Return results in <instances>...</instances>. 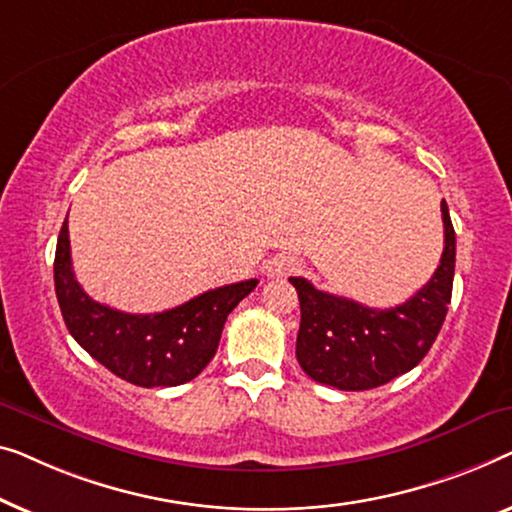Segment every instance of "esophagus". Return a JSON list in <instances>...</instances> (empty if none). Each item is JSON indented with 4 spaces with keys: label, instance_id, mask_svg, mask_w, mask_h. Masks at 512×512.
<instances>
[{
    "label": "esophagus",
    "instance_id": "obj_1",
    "mask_svg": "<svg viewBox=\"0 0 512 512\" xmlns=\"http://www.w3.org/2000/svg\"><path fill=\"white\" fill-rule=\"evenodd\" d=\"M299 266H301L299 259L294 255H278L271 259L266 273H269L271 278H287V276H292V273H297Z\"/></svg>",
    "mask_w": 512,
    "mask_h": 512
}]
</instances>
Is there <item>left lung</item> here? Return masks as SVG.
Returning a JSON list of instances; mask_svg holds the SVG:
<instances>
[{"label": "left lung", "instance_id": "left-lung-1", "mask_svg": "<svg viewBox=\"0 0 512 512\" xmlns=\"http://www.w3.org/2000/svg\"><path fill=\"white\" fill-rule=\"evenodd\" d=\"M445 248L429 283L394 308H369L336 294L315 290L306 278H290L299 294V366L315 383L343 392L373 390L422 362L452 297L455 227L448 204H441Z\"/></svg>", "mask_w": 512, "mask_h": 512}]
</instances>
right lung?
<instances>
[{
	"instance_id": "1",
	"label": "right lung",
	"mask_w": 512,
	"mask_h": 512,
	"mask_svg": "<svg viewBox=\"0 0 512 512\" xmlns=\"http://www.w3.org/2000/svg\"><path fill=\"white\" fill-rule=\"evenodd\" d=\"M55 294L76 343L115 376L139 387H176L197 378L218 350L227 315L257 280L215 287L162 313L132 315L97 304L71 266L67 220L57 236Z\"/></svg>"
}]
</instances>
